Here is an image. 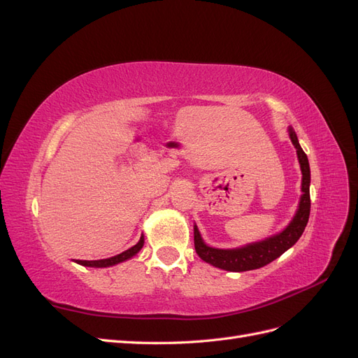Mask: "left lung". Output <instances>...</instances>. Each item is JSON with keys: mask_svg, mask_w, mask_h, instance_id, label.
Returning a JSON list of instances; mask_svg holds the SVG:
<instances>
[{"mask_svg": "<svg viewBox=\"0 0 358 358\" xmlns=\"http://www.w3.org/2000/svg\"><path fill=\"white\" fill-rule=\"evenodd\" d=\"M289 137L292 145L297 149V157L301 169V191L303 196L300 199L299 210L294 218L289 222L287 229L273 237H268L266 241L246 245L243 248L237 249H215L206 245L201 241V236L194 225V246H196V252L203 262L209 263L215 267H220L229 272H246V270L259 268L273 259L282 255L287 249L294 245L300 236L305 231V227L309 221L310 213V194H309V183H310V170H309V161L306 154L303 152L301 146L299 145V140L296 133L289 128Z\"/></svg>", "mask_w": 358, "mask_h": 358, "instance_id": "8db88e82", "label": "left lung"}]
</instances>
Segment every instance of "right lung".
<instances>
[{
    "label": "right lung",
    "mask_w": 358,
    "mask_h": 358,
    "mask_svg": "<svg viewBox=\"0 0 358 358\" xmlns=\"http://www.w3.org/2000/svg\"><path fill=\"white\" fill-rule=\"evenodd\" d=\"M143 243H145V241H143V236H142V237H140V241H138L137 245L127 249V251H124L122 254L110 257V258H106V259H94V262H86V259H76V263L82 264V266H88V267H109V266H115V264L122 263V262H125V259L136 255L140 251V249H142Z\"/></svg>",
    "instance_id": "add662e5"
}]
</instances>
